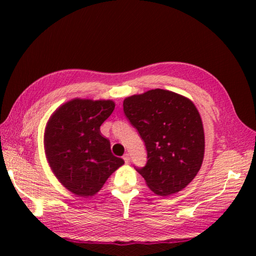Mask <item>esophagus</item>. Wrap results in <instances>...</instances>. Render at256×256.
I'll return each mask as SVG.
<instances>
[{"mask_svg":"<svg viewBox=\"0 0 256 256\" xmlns=\"http://www.w3.org/2000/svg\"><path fill=\"white\" fill-rule=\"evenodd\" d=\"M123 159H124L125 164H128V162H130V154H125L123 156Z\"/></svg>","mask_w":256,"mask_h":256,"instance_id":"34e87169","label":"esophagus"}]
</instances>
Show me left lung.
I'll return each instance as SVG.
<instances>
[{
	"label": "left lung",
	"mask_w": 256,
	"mask_h": 256,
	"mask_svg": "<svg viewBox=\"0 0 256 256\" xmlns=\"http://www.w3.org/2000/svg\"><path fill=\"white\" fill-rule=\"evenodd\" d=\"M123 110L144 142L146 164L136 170L150 190L166 196L184 188L200 170L204 156L203 125L194 104L154 89L125 99Z\"/></svg>",
	"instance_id": "1"
}]
</instances>
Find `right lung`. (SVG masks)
<instances>
[{"label":"right lung","mask_w":256,"mask_h":256,"mask_svg":"<svg viewBox=\"0 0 256 256\" xmlns=\"http://www.w3.org/2000/svg\"><path fill=\"white\" fill-rule=\"evenodd\" d=\"M114 108L112 100L74 99L60 106L47 124L45 151L52 170L76 196L96 194L124 164L100 134V125Z\"/></svg>","instance_id":"add662e5"}]
</instances>
